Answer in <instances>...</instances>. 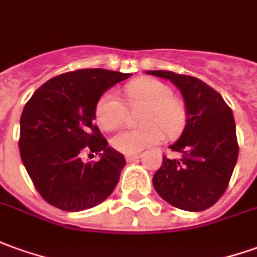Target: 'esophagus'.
I'll return each mask as SVG.
<instances>
[{
    "mask_svg": "<svg viewBox=\"0 0 257 257\" xmlns=\"http://www.w3.org/2000/svg\"><path fill=\"white\" fill-rule=\"evenodd\" d=\"M139 158H141V155H140V154H127V155H125V161H127V162L137 161Z\"/></svg>",
    "mask_w": 257,
    "mask_h": 257,
    "instance_id": "34e87169",
    "label": "esophagus"
}]
</instances>
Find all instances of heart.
Listing matches in <instances>:
<instances>
[{"label":"heart","instance_id":"b5f03b06","mask_svg":"<svg viewBox=\"0 0 257 257\" xmlns=\"http://www.w3.org/2000/svg\"><path fill=\"white\" fill-rule=\"evenodd\" d=\"M125 103L128 107H143L140 128L123 130L110 140L111 147L123 154H137L147 147L162 141L164 132L173 137L185 127L187 110L185 102L172 95L171 86L155 78H137L125 85ZM98 124L105 130H114L124 123L125 106L111 93H103L95 107Z\"/></svg>","mask_w":257,"mask_h":257}]
</instances>
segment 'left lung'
<instances>
[{
  "instance_id": "left-lung-1",
  "label": "left lung",
  "mask_w": 257,
  "mask_h": 257,
  "mask_svg": "<svg viewBox=\"0 0 257 257\" xmlns=\"http://www.w3.org/2000/svg\"><path fill=\"white\" fill-rule=\"evenodd\" d=\"M176 85L185 99L187 120L171 146L180 159L164 157L152 178L162 199L186 211H203L224 194L238 159V140L231 107L201 79L172 71H148Z\"/></svg>"
}]
</instances>
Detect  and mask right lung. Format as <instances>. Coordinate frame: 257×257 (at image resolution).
Here are the masks:
<instances>
[{
	"label": "right lung",
	"instance_id": "add662e5",
	"mask_svg": "<svg viewBox=\"0 0 257 257\" xmlns=\"http://www.w3.org/2000/svg\"><path fill=\"white\" fill-rule=\"evenodd\" d=\"M130 74L85 68L51 78L25 105L19 152L36 190L64 211L98 206L114 190L125 165L95 123V107L106 89ZM85 153L101 159L85 164ZM93 157V155H92Z\"/></svg>",
	"mask_w": 257,
	"mask_h": 257
}]
</instances>
